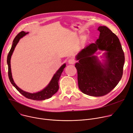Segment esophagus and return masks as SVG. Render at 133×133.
Wrapping results in <instances>:
<instances>
[{"label":"esophagus","instance_id":"1","mask_svg":"<svg viewBox=\"0 0 133 133\" xmlns=\"http://www.w3.org/2000/svg\"><path fill=\"white\" fill-rule=\"evenodd\" d=\"M75 60L74 58H70L68 61V63L69 64H74L75 63Z\"/></svg>","mask_w":133,"mask_h":133}]
</instances>
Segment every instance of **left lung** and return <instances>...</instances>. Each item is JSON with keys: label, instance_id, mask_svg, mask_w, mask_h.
Here are the masks:
<instances>
[{"label": "left lung", "instance_id": "left-lung-1", "mask_svg": "<svg viewBox=\"0 0 133 133\" xmlns=\"http://www.w3.org/2000/svg\"><path fill=\"white\" fill-rule=\"evenodd\" d=\"M99 38L78 54L75 64L78 84L84 94L103 96L118 85L123 74L124 55L119 39L106 26H99ZM98 50L105 51L103 63L94 55Z\"/></svg>", "mask_w": 133, "mask_h": 133}]
</instances>
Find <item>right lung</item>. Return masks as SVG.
<instances>
[{
	"label": "right lung",
	"mask_w": 133,
	"mask_h": 133,
	"mask_svg": "<svg viewBox=\"0 0 133 133\" xmlns=\"http://www.w3.org/2000/svg\"><path fill=\"white\" fill-rule=\"evenodd\" d=\"M27 34H28V32L26 33L24 32V31H22V32H20L16 36H15L13 41L12 47L11 48L10 52H9V54H8L7 58L8 69H9L8 74H9V79L11 84L13 85V87H14L16 89L21 95H22L23 96H25L28 99H32L34 100H43L46 99H49L51 98L54 94H55L59 89L58 81L59 79V78L61 76V74L62 72L63 71V70L66 66V64L65 63L62 65L56 71V72L54 74V75L52 78V79H51L48 85L41 91H39L36 93H32L24 91L23 90H21L16 84H15V83L14 82V81L13 79L12 72H11V56L14 51L15 46H16L17 44L19 42L20 39L22 37L25 36Z\"/></svg>",
	"instance_id": "right-lung-1"
}]
</instances>
